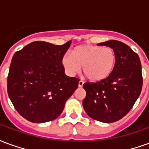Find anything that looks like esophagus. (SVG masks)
<instances>
[{
	"label": "esophagus",
	"instance_id": "esophagus-1",
	"mask_svg": "<svg viewBox=\"0 0 149 149\" xmlns=\"http://www.w3.org/2000/svg\"><path fill=\"white\" fill-rule=\"evenodd\" d=\"M84 81H79V82H78V86H79V87H82V86H83V84H84Z\"/></svg>",
	"mask_w": 149,
	"mask_h": 149
}]
</instances>
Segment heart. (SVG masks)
Returning a JSON list of instances; mask_svg holds the SVG:
<instances>
[{
    "label": "heart",
    "mask_w": 149,
    "mask_h": 149,
    "mask_svg": "<svg viewBox=\"0 0 149 149\" xmlns=\"http://www.w3.org/2000/svg\"><path fill=\"white\" fill-rule=\"evenodd\" d=\"M115 64V52L107 46H78L71 54H65L62 58V65L68 74H77L82 66L84 73L92 81H100L108 77Z\"/></svg>",
    "instance_id": "obj_1"
}]
</instances>
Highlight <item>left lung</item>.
<instances>
[{"label": "left lung", "instance_id": "1", "mask_svg": "<svg viewBox=\"0 0 149 149\" xmlns=\"http://www.w3.org/2000/svg\"><path fill=\"white\" fill-rule=\"evenodd\" d=\"M98 45L114 50L116 64L107 78L83 84L86 91L83 107L92 119L112 123L123 118L141 94L143 85L141 63L137 53L121 41L110 40Z\"/></svg>", "mask_w": 149, "mask_h": 149}]
</instances>
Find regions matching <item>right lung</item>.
<instances>
[{"instance_id":"1","label":"right lung","mask_w":149,"mask_h":149,"mask_svg":"<svg viewBox=\"0 0 149 149\" xmlns=\"http://www.w3.org/2000/svg\"><path fill=\"white\" fill-rule=\"evenodd\" d=\"M34 41L14 53L7 78L8 95L18 113L33 123L57 118L80 80L65 73L62 58L71 45Z\"/></svg>"}]
</instances>
